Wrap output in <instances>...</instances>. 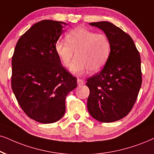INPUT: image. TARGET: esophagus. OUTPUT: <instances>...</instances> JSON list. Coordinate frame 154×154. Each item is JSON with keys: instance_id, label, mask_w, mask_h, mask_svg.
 Masks as SVG:
<instances>
[{"instance_id": "esophagus-1", "label": "esophagus", "mask_w": 154, "mask_h": 154, "mask_svg": "<svg viewBox=\"0 0 154 154\" xmlns=\"http://www.w3.org/2000/svg\"><path fill=\"white\" fill-rule=\"evenodd\" d=\"M84 84H85V82H84V80H82V79H79V78L77 79V85H78V86L83 85Z\"/></svg>"}]
</instances>
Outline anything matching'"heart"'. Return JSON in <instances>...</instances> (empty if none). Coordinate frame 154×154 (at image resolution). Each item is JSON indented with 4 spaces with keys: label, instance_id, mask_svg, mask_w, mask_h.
Masks as SVG:
<instances>
[{
    "label": "heart",
    "instance_id": "obj_1",
    "mask_svg": "<svg viewBox=\"0 0 154 154\" xmlns=\"http://www.w3.org/2000/svg\"><path fill=\"white\" fill-rule=\"evenodd\" d=\"M65 38L66 42H56L54 50L66 67L75 52L77 57L69 69L72 73L82 75L87 70L96 73L106 65L111 53V42L106 35L78 27L69 31Z\"/></svg>",
    "mask_w": 154,
    "mask_h": 154
}]
</instances>
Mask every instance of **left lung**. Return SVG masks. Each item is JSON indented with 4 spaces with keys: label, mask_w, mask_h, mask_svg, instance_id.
I'll return each instance as SVG.
<instances>
[{
    "label": "left lung",
    "mask_w": 154,
    "mask_h": 154,
    "mask_svg": "<svg viewBox=\"0 0 154 154\" xmlns=\"http://www.w3.org/2000/svg\"><path fill=\"white\" fill-rule=\"evenodd\" d=\"M111 42V53L100 73L87 79V109L93 118L109 123L126 116L135 104L142 77L139 52L129 35L107 21L91 23Z\"/></svg>",
    "instance_id": "1"
}]
</instances>
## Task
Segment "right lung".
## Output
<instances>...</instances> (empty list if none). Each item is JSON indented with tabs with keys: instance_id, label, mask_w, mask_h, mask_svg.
Segmentation results:
<instances>
[{
	"instance_id": "obj_1",
	"label": "right lung",
	"mask_w": 154,
	"mask_h": 154,
	"mask_svg": "<svg viewBox=\"0 0 154 154\" xmlns=\"http://www.w3.org/2000/svg\"><path fill=\"white\" fill-rule=\"evenodd\" d=\"M65 23L43 20L17 41L12 57L11 86L27 116L42 124L57 122L65 112V99L77 78L62 65L54 45Z\"/></svg>"
}]
</instances>
